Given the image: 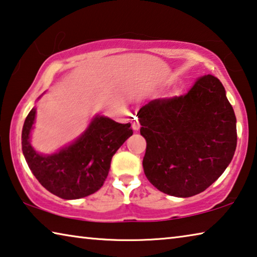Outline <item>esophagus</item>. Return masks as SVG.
<instances>
[{"instance_id": "obj_1", "label": "esophagus", "mask_w": 257, "mask_h": 257, "mask_svg": "<svg viewBox=\"0 0 257 257\" xmlns=\"http://www.w3.org/2000/svg\"><path fill=\"white\" fill-rule=\"evenodd\" d=\"M132 127H133V129H134V130H135V132H137V130H140V127H141V125H140V122H138L137 120H135V121L133 122Z\"/></svg>"}]
</instances>
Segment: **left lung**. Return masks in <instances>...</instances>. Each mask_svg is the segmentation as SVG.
<instances>
[{"label": "left lung", "mask_w": 257, "mask_h": 257, "mask_svg": "<svg viewBox=\"0 0 257 257\" xmlns=\"http://www.w3.org/2000/svg\"><path fill=\"white\" fill-rule=\"evenodd\" d=\"M146 140L145 176L159 191L187 198L226 169L237 148V119L217 77L198 79L184 96L154 99L140 109Z\"/></svg>", "instance_id": "1"}]
</instances>
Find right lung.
<instances>
[{
  "instance_id": "add662e5",
  "label": "right lung",
  "mask_w": 257,
  "mask_h": 257,
  "mask_svg": "<svg viewBox=\"0 0 257 257\" xmlns=\"http://www.w3.org/2000/svg\"><path fill=\"white\" fill-rule=\"evenodd\" d=\"M35 116L36 107H33L24 122L23 154L41 185L66 200L84 198L97 192L106 180L112 157L133 135L130 123H117L107 116L97 114L74 142L55 153L42 154L31 144Z\"/></svg>"
}]
</instances>
